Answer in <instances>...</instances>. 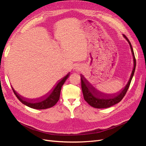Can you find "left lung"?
Segmentation results:
<instances>
[{"mask_svg": "<svg viewBox=\"0 0 146 146\" xmlns=\"http://www.w3.org/2000/svg\"><path fill=\"white\" fill-rule=\"evenodd\" d=\"M123 36H124V38L127 39L130 44L131 50L132 52V54H133V56L134 68L133 69V71H132L129 82H128L127 85L122 90L118 92V93L113 95H108L102 93L100 91L95 89L91 84H90V83L86 80L85 78H84L82 75H80L82 90L83 92L84 99L87 102V103L88 104L91 105L92 107L96 108H106L111 107V106L119 103V102H121L122 100V99L123 98V97L125 96L128 91V89H129V88L130 86L131 81L132 80V78H133L135 70L136 58L135 56L133 48H132L130 41L125 36V35H123Z\"/></svg>", "mask_w": 146, "mask_h": 146, "instance_id": "8db88e82", "label": "left lung"}]
</instances>
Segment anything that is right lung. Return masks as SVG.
Masks as SVG:
<instances>
[{"label": "right lung", "instance_id": "obj_1", "mask_svg": "<svg viewBox=\"0 0 146 146\" xmlns=\"http://www.w3.org/2000/svg\"><path fill=\"white\" fill-rule=\"evenodd\" d=\"M70 76V74H68L66 76L63 78L61 80H59L56 84V85L54 86V88L50 92L41 99H38L36 100H29L23 97H22L19 94H18L15 91V90L12 88V90L14 92L15 94L17 97V98L19 99L20 102H21L23 104L28 106L29 107H30L34 109L37 110H44L47 109L48 108L52 107L54 106L57 102L60 99V91L61 90V87L63 85L65 81L67 80V78Z\"/></svg>", "mask_w": 146, "mask_h": 146}]
</instances>
